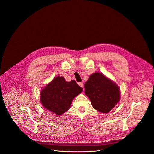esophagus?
<instances>
[{"label": "esophagus", "instance_id": "1", "mask_svg": "<svg viewBox=\"0 0 154 154\" xmlns=\"http://www.w3.org/2000/svg\"><path fill=\"white\" fill-rule=\"evenodd\" d=\"M78 85H80V87H81L83 88V82H80V83H78Z\"/></svg>", "mask_w": 154, "mask_h": 154}]
</instances>
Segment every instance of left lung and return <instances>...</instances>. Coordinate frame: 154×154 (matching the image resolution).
<instances>
[{
    "instance_id": "left-lung-1",
    "label": "left lung",
    "mask_w": 154,
    "mask_h": 154,
    "mask_svg": "<svg viewBox=\"0 0 154 154\" xmlns=\"http://www.w3.org/2000/svg\"><path fill=\"white\" fill-rule=\"evenodd\" d=\"M84 88L93 107L102 113H108L120 100L118 85L102 73L92 74Z\"/></svg>"
}]
</instances>
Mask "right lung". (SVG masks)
I'll list each match as a JSON object with an SVG mask.
<instances>
[{
	"label": "right lung",
	"instance_id": "right-lung-1",
	"mask_svg": "<svg viewBox=\"0 0 154 154\" xmlns=\"http://www.w3.org/2000/svg\"><path fill=\"white\" fill-rule=\"evenodd\" d=\"M83 91L75 80L67 82L63 76H57L40 92L44 108L57 116L67 111L73 99Z\"/></svg>",
	"mask_w": 154,
	"mask_h": 154
}]
</instances>
